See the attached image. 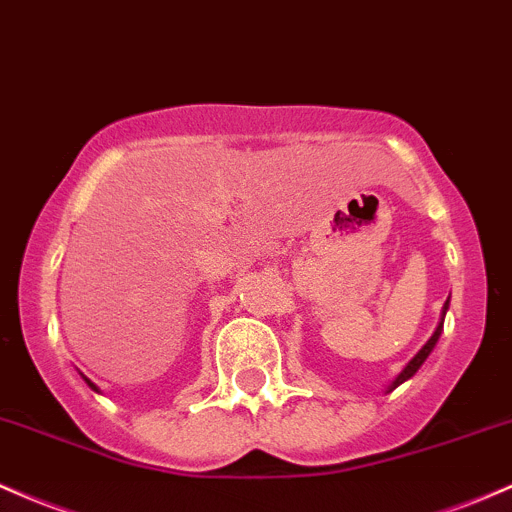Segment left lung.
Here are the masks:
<instances>
[{"mask_svg":"<svg viewBox=\"0 0 512 512\" xmlns=\"http://www.w3.org/2000/svg\"><path fill=\"white\" fill-rule=\"evenodd\" d=\"M447 308H449V301H445V306H442V318H440V323H437L435 333H432V335H430V340H428V342H425V345H423V347H420V350H418V355H415V357L411 359V362H408V364H406V367H403V369H401V372H398V374H396V379H393V381H391V384H389V386H386V393H391L393 389H396V386H401V384H403V381H408V379H411V376H413L415 372H418V369H420V367H423V362H425V359H428V357H430V352H432V350H435L437 340H440V335H442V325H445V316H447Z\"/></svg>","mask_w":512,"mask_h":512,"instance_id":"obj_1","label":"left lung"}]
</instances>
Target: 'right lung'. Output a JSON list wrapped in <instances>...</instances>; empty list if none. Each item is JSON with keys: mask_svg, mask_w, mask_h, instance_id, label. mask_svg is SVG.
<instances>
[{"mask_svg": "<svg viewBox=\"0 0 512 512\" xmlns=\"http://www.w3.org/2000/svg\"><path fill=\"white\" fill-rule=\"evenodd\" d=\"M82 379H84V384H87V386H89V389H92V391H97V393H99V386H97V384H94V381H89V379H87V376H84V374H82Z\"/></svg>", "mask_w": 512, "mask_h": 512, "instance_id": "1", "label": "right lung"}]
</instances>
